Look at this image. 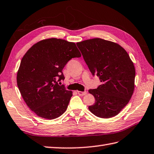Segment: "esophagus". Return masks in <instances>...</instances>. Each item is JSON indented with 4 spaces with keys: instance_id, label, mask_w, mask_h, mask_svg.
<instances>
[{
    "instance_id": "obj_1",
    "label": "esophagus",
    "mask_w": 154,
    "mask_h": 154,
    "mask_svg": "<svg viewBox=\"0 0 154 154\" xmlns=\"http://www.w3.org/2000/svg\"><path fill=\"white\" fill-rule=\"evenodd\" d=\"M78 94L79 95H81V96H83V95H85L87 94V91H78Z\"/></svg>"
}]
</instances>
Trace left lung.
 Instances as JSON below:
<instances>
[{
	"instance_id": "1",
	"label": "left lung",
	"mask_w": 154,
	"mask_h": 154,
	"mask_svg": "<svg viewBox=\"0 0 154 154\" xmlns=\"http://www.w3.org/2000/svg\"><path fill=\"white\" fill-rule=\"evenodd\" d=\"M76 45L93 76L101 84L89 93L95 97L89 110L100 118L118 115L127 105L134 92L135 68L127 52L119 44L100 38L77 43Z\"/></svg>"
}]
</instances>
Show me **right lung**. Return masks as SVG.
<instances>
[{
	"instance_id": "add662e5",
	"label": "right lung",
	"mask_w": 154,
	"mask_h": 154,
	"mask_svg": "<svg viewBox=\"0 0 154 154\" xmlns=\"http://www.w3.org/2000/svg\"><path fill=\"white\" fill-rule=\"evenodd\" d=\"M81 57L74 43L51 38L27 51L17 73V84L23 100L39 117L54 119L66 111L72 93L64 85L63 69L72 58Z\"/></svg>"
}]
</instances>
